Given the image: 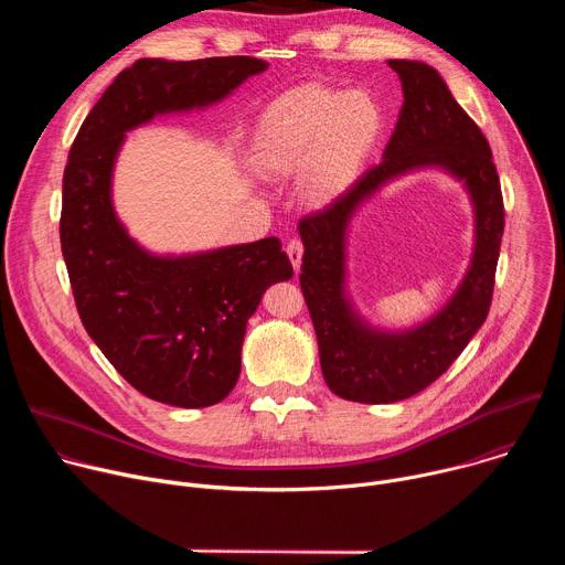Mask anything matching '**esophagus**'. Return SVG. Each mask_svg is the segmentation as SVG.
I'll use <instances>...</instances> for the list:
<instances>
[{"label":"esophagus","instance_id":"esophagus-1","mask_svg":"<svg viewBox=\"0 0 565 565\" xmlns=\"http://www.w3.org/2000/svg\"><path fill=\"white\" fill-rule=\"evenodd\" d=\"M286 255H288L292 268L299 270V266H301V255H303V244H301L299 238H290V241H288V244H286Z\"/></svg>","mask_w":565,"mask_h":565}]
</instances>
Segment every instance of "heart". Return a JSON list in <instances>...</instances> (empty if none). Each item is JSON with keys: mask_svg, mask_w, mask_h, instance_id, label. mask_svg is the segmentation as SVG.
Wrapping results in <instances>:
<instances>
[{"mask_svg": "<svg viewBox=\"0 0 565 565\" xmlns=\"http://www.w3.org/2000/svg\"><path fill=\"white\" fill-rule=\"evenodd\" d=\"M380 131L382 114L366 92L301 85L264 111L253 140V166L266 177L303 170L306 194L329 201L355 181Z\"/></svg>", "mask_w": 565, "mask_h": 565, "instance_id": "obj_1", "label": "heart"}]
</instances>
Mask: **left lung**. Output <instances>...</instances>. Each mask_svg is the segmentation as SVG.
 <instances>
[{
	"mask_svg": "<svg viewBox=\"0 0 565 565\" xmlns=\"http://www.w3.org/2000/svg\"><path fill=\"white\" fill-rule=\"evenodd\" d=\"M405 105L382 163L369 168L324 210L299 221L301 292L329 388L351 402L384 405L412 397L438 380L488 319L505 227L501 181L488 138L454 100L436 68L388 60ZM438 164L466 181L477 212L475 259L452 301L427 326L405 334L369 330L343 297V234L356 205L407 169Z\"/></svg>",
	"mask_w": 565,
	"mask_h": 565,
	"instance_id": "obj_1",
	"label": "left lung"
}]
</instances>
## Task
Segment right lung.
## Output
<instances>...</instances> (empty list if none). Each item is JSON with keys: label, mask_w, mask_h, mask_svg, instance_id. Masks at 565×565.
<instances>
[{"label": "right lung", "mask_w": 565, "mask_h": 565, "mask_svg": "<svg viewBox=\"0 0 565 565\" xmlns=\"http://www.w3.org/2000/svg\"><path fill=\"white\" fill-rule=\"evenodd\" d=\"M266 66L248 55L142 57L109 85L68 151L60 244L75 308L114 369L163 405L212 407L234 388L248 319L292 266L277 236L194 257L147 255L114 214V160L125 131L216 103Z\"/></svg>", "instance_id": "obj_1"}]
</instances>
